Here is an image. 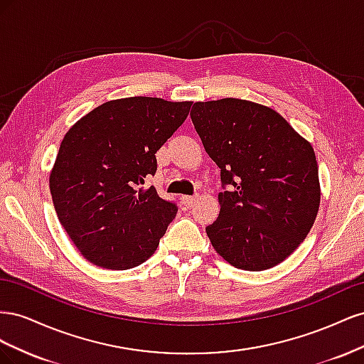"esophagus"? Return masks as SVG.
Masks as SVG:
<instances>
[{"label": "esophagus", "mask_w": 364, "mask_h": 364, "mask_svg": "<svg viewBox=\"0 0 364 364\" xmlns=\"http://www.w3.org/2000/svg\"><path fill=\"white\" fill-rule=\"evenodd\" d=\"M182 203L186 206V208H191L194 206L196 200H197V196H182Z\"/></svg>", "instance_id": "esophagus-1"}]
</instances>
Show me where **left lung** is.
I'll return each instance as SVG.
<instances>
[{"label":"left lung","instance_id":"obj_1","mask_svg":"<svg viewBox=\"0 0 364 364\" xmlns=\"http://www.w3.org/2000/svg\"><path fill=\"white\" fill-rule=\"evenodd\" d=\"M191 119L229 191L206 234L230 266H278L310 232L321 182L310 142L274 109L241 98L196 102Z\"/></svg>","mask_w":364,"mask_h":364}]
</instances>
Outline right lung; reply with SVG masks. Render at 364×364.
I'll use <instances>...</instances> for the list:
<instances>
[{
    "label": "right lung",
    "instance_id": "obj_1",
    "mask_svg": "<svg viewBox=\"0 0 364 364\" xmlns=\"http://www.w3.org/2000/svg\"><path fill=\"white\" fill-rule=\"evenodd\" d=\"M193 102L127 97L106 102L65 134L50 193L65 232L98 267L127 270L155 253L176 217L155 186L156 151L188 117Z\"/></svg>",
    "mask_w": 364,
    "mask_h": 364
}]
</instances>
